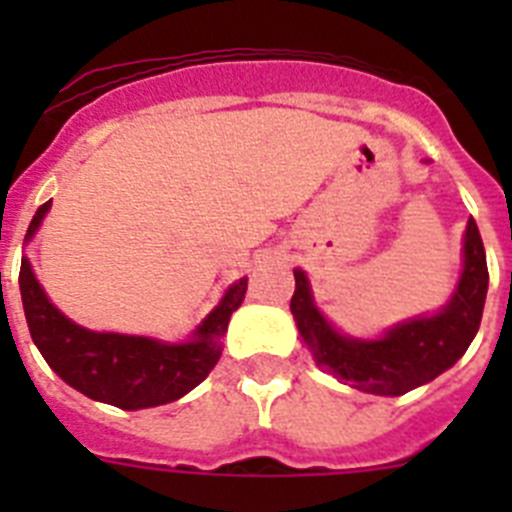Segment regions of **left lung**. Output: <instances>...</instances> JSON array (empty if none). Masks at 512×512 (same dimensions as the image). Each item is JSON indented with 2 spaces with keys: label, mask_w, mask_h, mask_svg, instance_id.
I'll list each match as a JSON object with an SVG mask.
<instances>
[{
  "label": "left lung",
  "mask_w": 512,
  "mask_h": 512,
  "mask_svg": "<svg viewBox=\"0 0 512 512\" xmlns=\"http://www.w3.org/2000/svg\"><path fill=\"white\" fill-rule=\"evenodd\" d=\"M487 259L474 217L464 233V271L449 305L390 328L382 338L364 341L338 333L315 307L305 271L295 269L292 315L315 364L341 382L369 395L397 397L428 384L456 364L474 341L485 310Z\"/></svg>",
  "instance_id": "8db88e82"
}]
</instances>
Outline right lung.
Instances as JSON below:
<instances>
[{"label": "right lung", "instance_id": "obj_1", "mask_svg": "<svg viewBox=\"0 0 512 512\" xmlns=\"http://www.w3.org/2000/svg\"><path fill=\"white\" fill-rule=\"evenodd\" d=\"M48 210L51 202L38 207L25 241L33 238ZM246 287V277L228 287L220 305L197 325L187 343H161L146 336L81 328L45 297L25 256L20 266L27 328L43 359L81 395L122 410L156 408L192 392L223 354L220 338L228 330L230 315L241 307Z\"/></svg>", "mask_w": 512, "mask_h": 512}]
</instances>
